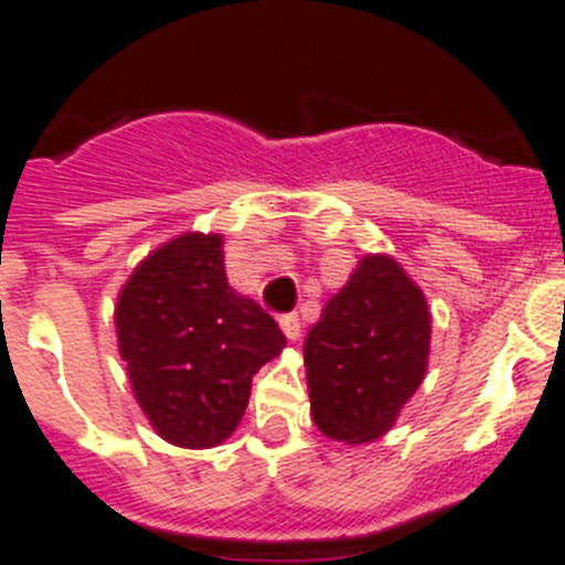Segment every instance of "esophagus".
<instances>
[{"instance_id": "obj_1", "label": "esophagus", "mask_w": 565, "mask_h": 565, "mask_svg": "<svg viewBox=\"0 0 565 565\" xmlns=\"http://www.w3.org/2000/svg\"><path fill=\"white\" fill-rule=\"evenodd\" d=\"M279 328H282V333H286L288 339H299V333H302V322H299L297 313H286V317H279Z\"/></svg>"}]
</instances>
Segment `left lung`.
<instances>
[{
  "mask_svg": "<svg viewBox=\"0 0 565 565\" xmlns=\"http://www.w3.org/2000/svg\"><path fill=\"white\" fill-rule=\"evenodd\" d=\"M302 351L313 424L333 441H373L427 371V299L396 259L367 254L328 299Z\"/></svg>",
  "mask_w": 565,
  "mask_h": 565,
  "instance_id": "1",
  "label": "left lung"
}]
</instances>
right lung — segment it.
<instances>
[{
    "mask_svg": "<svg viewBox=\"0 0 565 565\" xmlns=\"http://www.w3.org/2000/svg\"><path fill=\"white\" fill-rule=\"evenodd\" d=\"M115 328L141 411L189 450L232 436L254 373L286 348L277 322L228 286L221 234H183L149 254L118 297Z\"/></svg>",
    "mask_w": 565,
    "mask_h": 565,
    "instance_id": "add662e5",
    "label": "right lung"
}]
</instances>
